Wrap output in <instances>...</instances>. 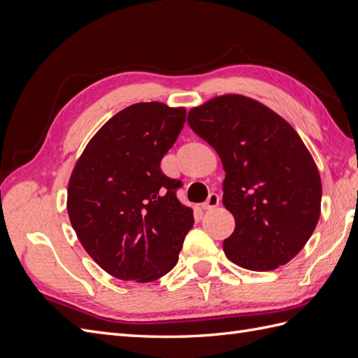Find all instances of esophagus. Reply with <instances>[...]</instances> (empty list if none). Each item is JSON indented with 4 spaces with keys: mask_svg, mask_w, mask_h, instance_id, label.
<instances>
[{
    "mask_svg": "<svg viewBox=\"0 0 358 358\" xmlns=\"http://www.w3.org/2000/svg\"><path fill=\"white\" fill-rule=\"evenodd\" d=\"M216 206H220V196H218V194H210L208 200H206L201 204V209L203 210H210V209H215Z\"/></svg>",
    "mask_w": 358,
    "mask_h": 358,
    "instance_id": "1",
    "label": "esophagus"
}]
</instances>
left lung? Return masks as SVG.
<instances>
[{
  "label": "left lung",
  "instance_id": "obj_1",
  "mask_svg": "<svg viewBox=\"0 0 358 358\" xmlns=\"http://www.w3.org/2000/svg\"><path fill=\"white\" fill-rule=\"evenodd\" d=\"M192 131L220 155L222 203L234 216L224 252L267 272L294 258L318 224L321 178L306 145L282 116L249 96H213L188 112Z\"/></svg>",
  "mask_w": 358,
  "mask_h": 358
}]
</instances>
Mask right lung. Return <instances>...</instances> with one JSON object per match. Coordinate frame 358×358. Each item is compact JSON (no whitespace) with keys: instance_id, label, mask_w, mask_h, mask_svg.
Wrapping results in <instances>:
<instances>
[{"instance_id":"obj_1","label":"right lung","mask_w":358,"mask_h":358,"mask_svg":"<svg viewBox=\"0 0 358 358\" xmlns=\"http://www.w3.org/2000/svg\"><path fill=\"white\" fill-rule=\"evenodd\" d=\"M185 107L137 103L94 134L71 171L67 212L79 242L113 278L152 282L176 266L192 209L159 162L185 124Z\"/></svg>"}]
</instances>
